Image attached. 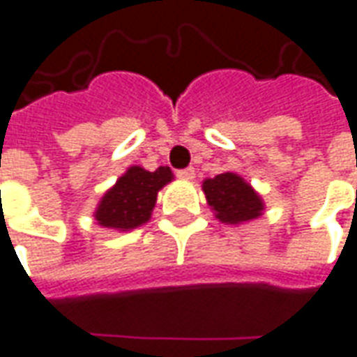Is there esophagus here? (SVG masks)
<instances>
[{"label":"esophagus","mask_w":357,"mask_h":357,"mask_svg":"<svg viewBox=\"0 0 357 357\" xmlns=\"http://www.w3.org/2000/svg\"><path fill=\"white\" fill-rule=\"evenodd\" d=\"M176 176H181V178H194V167H186V169H178L176 171Z\"/></svg>","instance_id":"esophagus-1"}]
</instances>
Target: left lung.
<instances>
[{"label":"left lung","instance_id":"obj_1","mask_svg":"<svg viewBox=\"0 0 357 357\" xmlns=\"http://www.w3.org/2000/svg\"><path fill=\"white\" fill-rule=\"evenodd\" d=\"M207 204L213 207L217 219L223 223H242L261 215L264 204L254 188L246 184L238 174L223 173L204 183Z\"/></svg>","mask_w":357,"mask_h":357}]
</instances>
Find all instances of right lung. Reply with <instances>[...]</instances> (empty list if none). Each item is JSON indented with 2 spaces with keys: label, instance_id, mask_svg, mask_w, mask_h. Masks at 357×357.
Wrapping results in <instances>:
<instances>
[{
  "label": "right lung",
  "instance_id": "1",
  "mask_svg": "<svg viewBox=\"0 0 357 357\" xmlns=\"http://www.w3.org/2000/svg\"><path fill=\"white\" fill-rule=\"evenodd\" d=\"M173 178L169 167H159L153 173L142 167H130L117 184L100 202L96 221L102 227L128 231L150 219L158 192Z\"/></svg>",
  "mask_w": 357,
  "mask_h": 357
}]
</instances>
